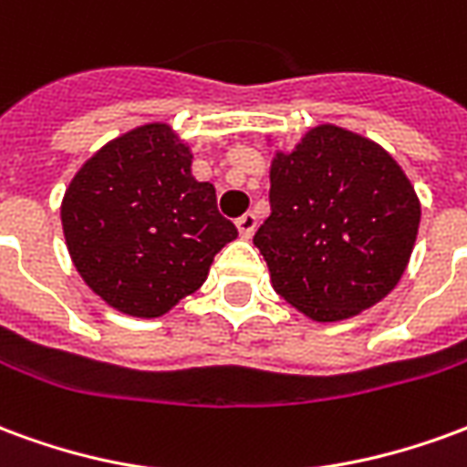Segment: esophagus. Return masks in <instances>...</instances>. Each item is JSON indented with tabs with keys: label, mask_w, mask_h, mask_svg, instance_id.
Returning <instances> with one entry per match:
<instances>
[{
	"label": "esophagus",
	"mask_w": 467,
	"mask_h": 467,
	"mask_svg": "<svg viewBox=\"0 0 467 467\" xmlns=\"http://www.w3.org/2000/svg\"><path fill=\"white\" fill-rule=\"evenodd\" d=\"M234 224H237V230H240V237H243V240H250L254 234V230H257V217H254L253 213H244Z\"/></svg>",
	"instance_id": "obj_1"
}]
</instances>
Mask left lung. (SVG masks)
I'll use <instances>...</instances> for the list:
<instances>
[{"label":"left lung","instance_id":"obj_1","mask_svg":"<svg viewBox=\"0 0 467 467\" xmlns=\"http://www.w3.org/2000/svg\"><path fill=\"white\" fill-rule=\"evenodd\" d=\"M418 227L420 200L390 152L317 124L275 152L270 217L253 243L285 303L315 323H337L395 290Z\"/></svg>","mask_w":467,"mask_h":467}]
</instances>
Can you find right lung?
<instances>
[{
	"mask_svg": "<svg viewBox=\"0 0 467 467\" xmlns=\"http://www.w3.org/2000/svg\"><path fill=\"white\" fill-rule=\"evenodd\" d=\"M69 257L117 313L160 317L207 280L237 237L210 182L192 177V150L167 122H150L97 150L62 200Z\"/></svg>",
	"mask_w": 467,
	"mask_h": 467,
	"instance_id": "obj_1",
	"label": "right lung"
}]
</instances>
